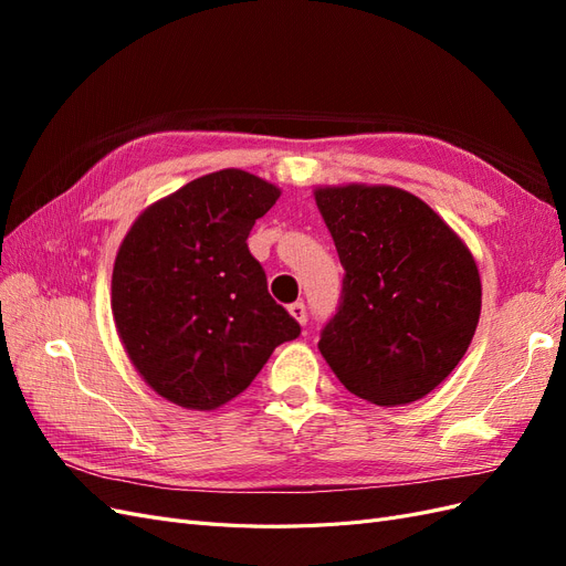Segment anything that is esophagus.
I'll use <instances>...</instances> for the list:
<instances>
[{
    "instance_id": "1",
    "label": "esophagus",
    "mask_w": 566,
    "mask_h": 566,
    "mask_svg": "<svg viewBox=\"0 0 566 566\" xmlns=\"http://www.w3.org/2000/svg\"><path fill=\"white\" fill-rule=\"evenodd\" d=\"M287 312H290V316H293L297 323H306V306H304V302H293L287 306Z\"/></svg>"
}]
</instances>
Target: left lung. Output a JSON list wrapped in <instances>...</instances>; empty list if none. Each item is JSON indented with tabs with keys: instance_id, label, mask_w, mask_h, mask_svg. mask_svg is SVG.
<instances>
[{
	"instance_id": "obj_1",
	"label": "left lung",
	"mask_w": 566,
	"mask_h": 566,
	"mask_svg": "<svg viewBox=\"0 0 566 566\" xmlns=\"http://www.w3.org/2000/svg\"><path fill=\"white\" fill-rule=\"evenodd\" d=\"M316 205L345 266L318 349L356 397L422 399L465 356L482 312L474 256L430 205L394 186H325Z\"/></svg>"
}]
</instances>
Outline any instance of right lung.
<instances>
[{"instance_id":"obj_1","label":"right lung","mask_w":566,"mask_h":566,"mask_svg":"<svg viewBox=\"0 0 566 566\" xmlns=\"http://www.w3.org/2000/svg\"><path fill=\"white\" fill-rule=\"evenodd\" d=\"M279 196L243 169H219L153 202L119 245L111 285L117 335L167 401L224 406L300 335L248 250L254 221Z\"/></svg>"}]
</instances>
